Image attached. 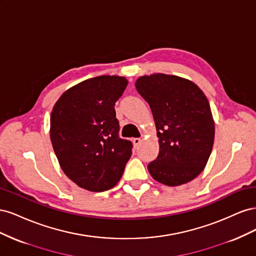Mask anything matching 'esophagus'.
<instances>
[{"label": "esophagus", "mask_w": 256, "mask_h": 256, "mask_svg": "<svg viewBox=\"0 0 256 256\" xmlns=\"http://www.w3.org/2000/svg\"><path fill=\"white\" fill-rule=\"evenodd\" d=\"M141 138H134V140H132V142H134V146H138V144H140L141 143Z\"/></svg>", "instance_id": "34e87169"}]
</instances>
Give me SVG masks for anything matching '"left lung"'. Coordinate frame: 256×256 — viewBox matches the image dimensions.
<instances>
[{
  "instance_id": "8db88e82",
  "label": "left lung",
  "mask_w": 256,
  "mask_h": 256,
  "mask_svg": "<svg viewBox=\"0 0 256 256\" xmlns=\"http://www.w3.org/2000/svg\"><path fill=\"white\" fill-rule=\"evenodd\" d=\"M148 102L159 138V154L148 164L154 180L175 187L200 174L214 141L208 99L196 84L180 76L154 74L136 81Z\"/></svg>"
}]
</instances>
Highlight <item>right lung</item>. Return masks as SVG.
<instances>
[{"label":"right lung","mask_w":256,"mask_h":256,"mask_svg":"<svg viewBox=\"0 0 256 256\" xmlns=\"http://www.w3.org/2000/svg\"><path fill=\"white\" fill-rule=\"evenodd\" d=\"M125 76H99L67 90L54 104L50 138L58 164L79 187L102 192L118 182L132 143L118 136L114 106Z\"/></svg>","instance_id":"1"}]
</instances>
